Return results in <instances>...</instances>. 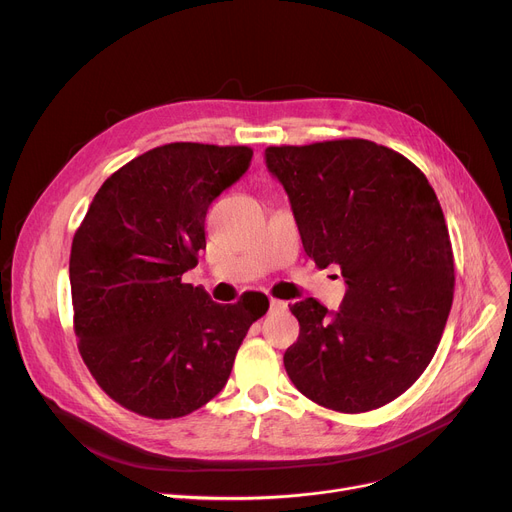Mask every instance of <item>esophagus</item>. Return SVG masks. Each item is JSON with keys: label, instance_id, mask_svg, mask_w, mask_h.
<instances>
[{"label": "esophagus", "instance_id": "obj_1", "mask_svg": "<svg viewBox=\"0 0 512 512\" xmlns=\"http://www.w3.org/2000/svg\"><path fill=\"white\" fill-rule=\"evenodd\" d=\"M270 308H268V312L273 314V312H283V310H287V302H283V299H277V297H270Z\"/></svg>", "mask_w": 512, "mask_h": 512}]
</instances>
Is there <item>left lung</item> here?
<instances>
[{
	"label": "left lung",
	"instance_id": "left-lung-1",
	"mask_svg": "<svg viewBox=\"0 0 512 512\" xmlns=\"http://www.w3.org/2000/svg\"><path fill=\"white\" fill-rule=\"evenodd\" d=\"M306 254L337 264L339 312L291 306L299 337L285 370L299 393L341 413L378 409L422 376L453 306L455 260L436 192L409 159L345 138L268 146Z\"/></svg>",
	"mask_w": 512,
	"mask_h": 512
}]
</instances>
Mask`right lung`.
<instances>
[{"instance_id": "1", "label": "right lung", "mask_w": 512, "mask_h": 512, "mask_svg": "<svg viewBox=\"0 0 512 512\" xmlns=\"http://www.w3.org/2000/svg\"><path fill=\"white\" fill-rule=\"evenodd\" d=\"M250 146L171 142L117 169L70 254L74 330L86 368L122 407L184 417L217 397L266 295L215 304L182 281L206 248V210L242 177Z\"/></svg>"}]
</instances>
